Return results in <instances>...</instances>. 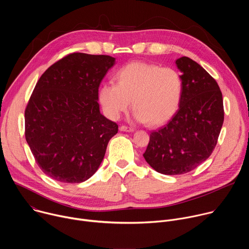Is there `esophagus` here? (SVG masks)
I'll use <instances>...</instances> for the list:
<instances>
[{
  "label": "esophagus",
  "instance_id": "esophagus-1",
  "mask_svg": "<svg viewBox=\"0 0 249 249\" xmlns=\"http://www.w3.org/2000/svg\"><path fill=\"white\" fill-rule=\"evenodd\" d=\"M119 129H120V131H123V132H133L134 131V128L128 127V126H125V125L120 126Z\"/></svg>",
  "mask_w": 249,
  "mask_h": 249
}]
</instances>
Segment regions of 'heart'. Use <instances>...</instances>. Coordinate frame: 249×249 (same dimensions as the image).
Segmentation results:
<instances>
[{
  "instance_id": "1",
  "label": "heart",
  "mask_w": 249,
  "mask_h": 249,
  "mask_svg": "<svg viewBox=\"0 0 249 249\" xmlns=\"http://www.w3.org/2000/svg\"><path fill=\"white\" fill-rule=\"evenodd\" d=\"M116 84H105L99 89L102 108L111 119L128 109L130 100L139 121L150 125L167 122L178 109L183 82L176 70L144 62H133L121 68Z\"/></svg>"
}]
</instances>
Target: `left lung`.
Returning a JSON list of instances; mask_svg holds the SVG:
<instances>
[{"instance_id": "1", "label": "left lung", "mask_w": 249, "mask_h": 249, "mask_svg": "<svg viewBox=\"0 0 249 249\" xmlns=\"http://www.w3.org/2000/svg\"><path fill=\"white\" fill-rule=\"evenodd\" d=\"M183 92L168 123L152 131L144 158L158 172H189L214 151L224 122V103L216 80L188 57L176 60Z\"/></svg>"}]
</instances>
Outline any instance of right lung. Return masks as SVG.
Listing matches in <instances>:
<instances>
[{"instance_id":"obj_1","label":"right lung","mask_w":249,"mask_h":249,"mask_svg":"<svg viewBox=\"0 0 249 249\" xmlns=\"http://www.w3.org/2000/svg\"><path fill=\"white\" fill-rule=\"evenodd\" d=\"M108 55L71 53L42 74L24 111L25 139L40 169L63 183L97 170L118 125L99 111L98 88L114 64Z\"/></svg>"}]
</instances>
